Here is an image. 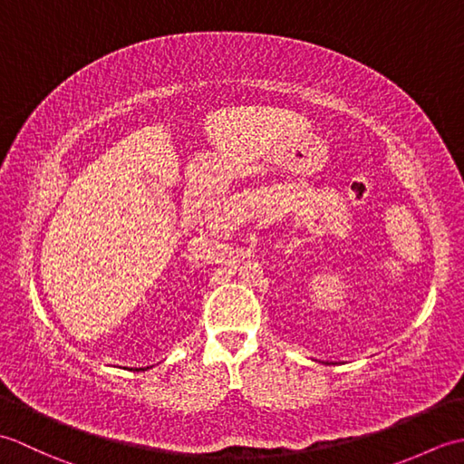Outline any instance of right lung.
<instances>
[{"instance_id": "right-lung-1", "label": "right lung", "mask_w": 464, "mask_h": 464, "mask_svg": "<svg viewBox=\"0 0 464 464\" xmlns=\"http://www.w3.org/2000/svg\"><path fill=\"white\" fill-rule=\"evenodd\" d=\"M141 371H143V369H141Z\"/></svg>"}]
</instances>
